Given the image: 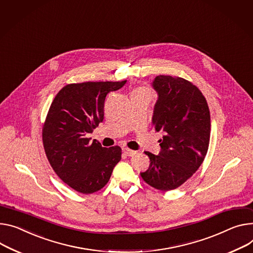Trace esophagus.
Listing matches in <instances>:
<instances>
[{"label": "esophagus", "mask_w": 253, "mask_h": 253, "mask_svg": "<svg viewBox=\"0 0 253 253\" xmlns=\"http://www.w3.org/2000/svg\"><path fill=\"white\" fill-rule=\"evenodd\" d=\"M124 152L126 153V156H133L134 154H137V151H133V150H130V149H128V148H126V147H125L124 149Z\"/></svg>", "instance_id": "34e87169"}]
</instances>
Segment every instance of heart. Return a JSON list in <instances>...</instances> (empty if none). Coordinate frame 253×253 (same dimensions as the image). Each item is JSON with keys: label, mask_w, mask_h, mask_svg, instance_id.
I'll use <instances>...</instances> for the list:
<instances>
[{"label": "heart", "mask_w": 253, "mask_h": 253, "mask_svg": "<svg viewBox=\"0 0 253 253\" xmlns=\"http://www.w3.org/2000/svg\"><path fill=\"white\" fill-rule=\"evenodd\" d=\"M132 94L134 95H140V96H145V97H150L151 96V91L147 86H140L137 89H134Z\"/></svg>", "instance_id": "b5f03b06"}]
</instances>
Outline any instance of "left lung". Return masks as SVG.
Masks as SVG:
<instances>
[{
    "mask_svg": "<svg viewBox=\"0 0 253 253\" xmlns=\"http://www.w3.org/2000/svg\"><path fill=\"white\" fill-rule=\"evenodd\" d=\"M152 86L158 93L152 123L164 135L159 155L145 152L150 166L141 176L167 191L183 184L202 165L210 144V109L201 90L183 78L159 75Z\"/></svg>",
    "mask_w": 253,
    "mask_h": 253,
    "instance_id": "1",
    "label": "left lung"
}]
</instances>
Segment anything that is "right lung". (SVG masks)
<instances>
[{
  "instance_id": "1",
  "label": "right lung",
  "mask_w": 253,
  "mask_h": 253,
  "mask_svg": "<svg viewBox=\"0 0 253 253\" xmlns=\"http://www.w3.org/2000/svg\"><path fill=\"white\" fill-rule=\"evenodd\" d=\"M126 83L68 84L51 102L42 127L45 155L56 175L78 192L89 194L104 187L122 159L121 147L104 148L87 133L102 123L106 95Z\"/></svg>"
}]
</instances>
